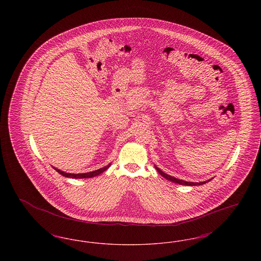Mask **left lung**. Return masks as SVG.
Returning <instances> with one entry per match:
<instances>
[{
  "mask_svg": "<svg viewBox=\"0 0 261 261\" xmlns=\"http://www.w3.org/2000/svg\"><path fill=\"white\" fill-rule=\"evenodd\" d=\"M154 167H155V169L158 170V172L162 175V177H164L165 179H167V180H169V181H171V182H173V183H177V184H180V185H186V186H199V185H202V184H205L206 182H210L211 179L210 180H207V181H204V182H199V183H193V182H187V181H183V180H180V179H177V178H175L173 176H170V175H168V174L164 173L163 171H162L159 167H156L155 165H154Z\"/></svg>",
  "mask_w": 261,
  "mask_h": 261,
  "instance_id": "1",
  "label": "left lung"
}]
</instances>
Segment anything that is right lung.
Wrapping results in <instances>:
<instances>
[{
    "label": "right lung",
    "instance_id": "add662e5",
    "mask_svg": "<svg viewBox=\"0 0 261 261\" xmlns=\"http://www.w3.org/2000/svg\"><path fill=\"white\" fill-rule=\"evenodd\" d=\"M111 166V163L102 168H99L98 170H95V171H92V172H88V173H78V174H72V173H66V172H63L62 170L58 169V168H55L59 173L64 176V177H68V178H76V179H83V178H92V177H95V176H98L99 174L105 172L109 167Z\"/></svg>",
    "mask_w": 261,
    "mask_h": 261
}]
</instances>
